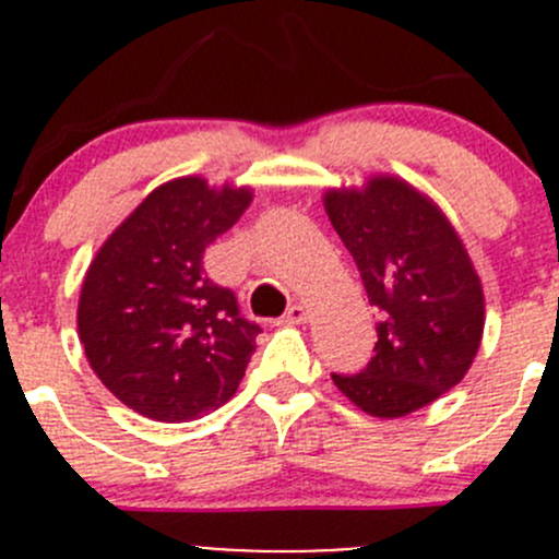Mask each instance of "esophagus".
Segmentation results:
<instances>
[{
	"label": "esophagus",
	"instance_id": "esophagus-1",
	"mask_svg": "<svg viewBox=\"0 0 559 559\" xmlns=\"http://www.w3.org/2000/svg\"><path fill=\"white\" fill-rule=\"evenodd\" d=\"M306 321V308L289 306V311L281 316V324H302Z\"/></svg>",
	"mask_w": 559,
	"mask_h": 559
}]
</instances>
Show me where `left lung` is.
Instances as JSON below:
<instances>
[{
    "label": "left lung",
    "mask_w": 559,
    "mask_h": 559,
    "mask_svg": "<svg viewBox=\"0 0 559 559\" xmlns=\"http://www.w3.org/2000/svg\"><path fill=\"white\" fill-rule=\"evenodd\" d=\"M324 207L379 311L376 357L332 381L365 414H414L471 368L484 332L481 281L447 216L405 180L326 191Z\"/></svg>",
    "instance_id": "1"
}]
</instances>
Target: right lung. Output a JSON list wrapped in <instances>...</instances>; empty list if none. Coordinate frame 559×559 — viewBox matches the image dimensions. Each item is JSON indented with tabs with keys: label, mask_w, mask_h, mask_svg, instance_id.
Returning <instances> with one entry per match:
<instances>
[{
	"label": "right lung",
	"mask_w": 559,
	"mask_h": 559,
	"mask_svg": "<svg viewBox=\"0 0 559 559\" xmlns=\"http://www.w3.org/2000/svg\"><path fill=\"white\" fill-rule=\"evenodd\" d=\"M251 202L248 189L178 178L151 191L105 240L83 278L78 332L99 381L154 421L222 408L262 326L202 270L205 248Z\"/></svg>",
	"instance_id": "add662e5"
}]
</instances>
